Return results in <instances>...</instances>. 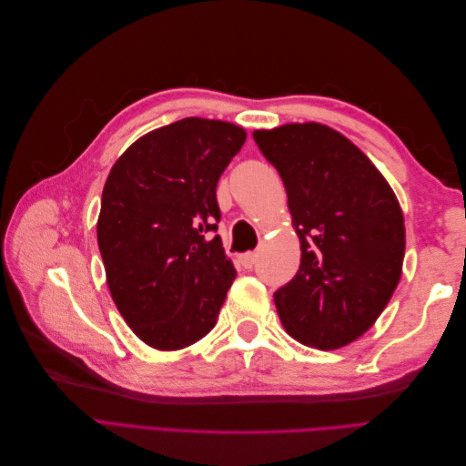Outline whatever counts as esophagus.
Returning a JSON list of instances; mask_svg holds the SVG:
<instances>
[{"label": "esophagus", "mask_w": 466, "mask_h": 466, "mask_svg": "<svg viewBox=\"0 0 466 466\" xmlns=\"http://www.w3.org/2000/svg\"><path fill=\"white\" fill-rule=\"evenodd\" d=\"M238 262H241L245 270H250V268L257 264V252H245V255L238 257Z\"/></svg>", "instance_id": "obj_1"}]
</instances>
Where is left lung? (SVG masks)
I'll return each mask as SVG.
<instances>
[{
  "mask_svg": "<svg viewBox=\"0 0 466 466\" xmlns=\"http://www.w3.org/2000/svg\"><path fill=\"white\" fill-rule=\"evenodd\" d=\"M288 192L301 264L274 293L281 324L305 346L336 350L368 332L399 286L404 218L385 177L329 126L252 134Z\"/></svg>",
  "mask_w": 466,
  "mask_h": 466,
  "instance_id": "left-lung-1",
  "label": "left lung"
}]
</instances>
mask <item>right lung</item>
<instances>
[{
	"mask_svg": "<svg viewBox=\"0 0 466 466\" xmlns=\"http://www.w3.org/2000/svg\"><path fill=\"white\" fill-rule=\"evenodd\" d=\"M241 126L182 118L139 137L110 168L96 241L106 284L139 340L180 350L216 327L237 276L218 231L216 187Z\"/></svg>",
	"mask_w": 466,
	"mask_h": 466,
	"instance_id": "right-lung-1",
	"label": "right lung"
}]
</instances>
